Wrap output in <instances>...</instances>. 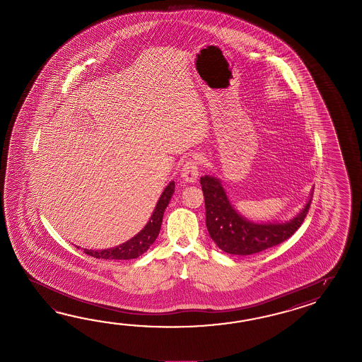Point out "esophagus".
<instances>
[{
  "instance_id": "obj_1",
  "label": "esophagus",
  "mask_w": 362,
  "mask_h": 362,
  "mask_svg": "<svg viewBox=\"0 0 362 362\" xmlns=\"http://www.w3.org/2000/svg\"><path fill=\"white\" fill-rule=\"evenodd\" d=\"M198 167H199V163L195 158H190L185 162L182 170H181V176H182L185 181H187V182H195L197 181V178L199 176Z\"/></svg>"
}]
</instances>
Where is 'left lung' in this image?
Here are the masks:
<instances>
[{"instance_id":"obj_1","label":"left lung","mask_w":362,"mask_h":362,"mask_svg":"<svg viewBox=\"0 0 362 362\" xmlns=\"http://www.w3.org/2000/svg\"><path fill=\"white\" fill-rule=\"evenodd\" d=\"M206 203V225L218 248L231 255H254L277 246L300 228L307 216L312 197L291 221L284 223H255L239 215L226 197L217 178H200Z\"/></svg>"}]
</instances>
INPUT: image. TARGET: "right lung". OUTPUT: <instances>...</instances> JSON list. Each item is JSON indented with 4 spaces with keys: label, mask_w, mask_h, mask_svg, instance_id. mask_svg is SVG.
I'll return each instance as SVG.
<instances>
[{
    "label": "right lung",
    "mask_w": 362,
    "mask_h": 362,
    "mask_svg": "<svg viewBox=\"0 0 362 362\" xmlns=\"http://www.w3.org/2000/svg\"><path fill=\"white\" fill-rule=\"evenodd\" d=\"M175 192V182L172 181L164 189L162 197L158 200V204L155 207L154 214L151 216L150 221L146 226L139 231L136 237L129 239L120 246L102 250V251H93V250H84V254L93 256L95 259H106V260H131L136 259L142 254H145L150 246L155 242L156 237L159 235L160 226H162L163 215L164 211L170 203V198Z\"/></svg>",
    "instance_id": "1"
}]
</instances>
